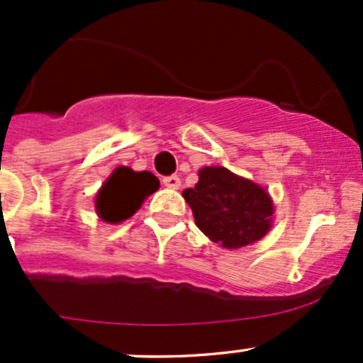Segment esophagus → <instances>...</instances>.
<instances>
[{"label":"esophagus","mask_w":363,"mask_h":363,"mask_svg":"<svg viewBox=\"0 0 363 363\" xmlns=\"http://www.w3.org/2000/svg\"><path fill=\"white\" fill-rule=\"evenodd\" d=\"M162 183H164V186H167V189L177 190V189H180L182 180L177 177V174H173V177H166V178H164Z\"/></svg>","instance_id":"34e87169"}]
</instances>
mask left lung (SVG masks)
Wrapping results in <instances>:
<instances>
[{
    "instance_id": "left-lung-1",
    "label": "left lung",
    "mask_w": 363,
    "mask_h": 363,
    "mask_svg": "<svg viewBox=\"0 0 363 363\" xmlns=\"http://www.w3.org/2000/svg\"><path fill=\"white\" fill-rule=\"evenodd\" d=\"M201 233L222 248L234 250L260 241L271 230L274 203L259 183L222 166H204L199 182L182 194Z\"/></svg>"
}]
</instances>
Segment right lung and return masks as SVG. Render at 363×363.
Segmentation results:
<instances>
[{"label": "right lung", "mask_w": 363, "mask_h": 363, "mask_svg": "<svg viewBox=\"0 0 363 363\" xmlns=\"http://www.w3.org/2000/svg\"><path fill=\"white\" fill-rule=\"evenodd\" d=\"M159 178L150 171L117 167L96 194V213L106 223L125 222L150 194L159 190Z\"/></svg>", "instance_id": "right-lung-1"}]
</instances>
